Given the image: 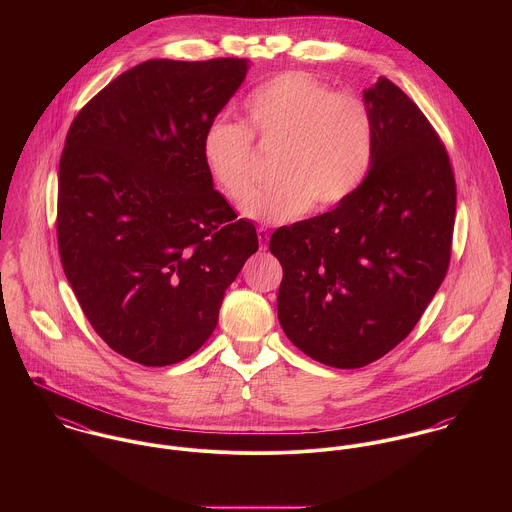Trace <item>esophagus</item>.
Here are the masks:
<instances>
[{
  "mask_svg": "<svg viewBox=\"0 0 512 512\" xmlns=\"http://www.w3.org/2000/svg\"><path fill=\"white\" fill-rule=\"evenodd\" d=\"M258 240H260V250H266V248H268V242H270V232H268V228H264V226L258 228Z\"/></svg>",
  "mask_w": 512,
  "mask_h": 512,
  "instance_id": "esophagus-1",
  "label": "esophagus"
}]
</instances>
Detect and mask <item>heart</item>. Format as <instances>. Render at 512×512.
Returning a JSON list of instances; mask_svg holds the SVG:
<instances>
[{"mask_svg": "<svg viewBox=\"0 0 512 512\" xmlns=\"http://www.w3.org/2000/svg\"><path fill=\"white\" fill-rule=\"evenodd\" d=\"M246 126L226 120L207 124L203 161L222 195L244 205L254 193V138L282 144L274 175L278 181L254 195L252 219L280 224L311 207L333 211L366 181L376 146L374 120L365 102L303 71L260 82L242 104Z\"/></svg>", "mask_w": 512, "mask_h": 512, "instance_id": "b5f03b06", "label": "heart"}]
</instances>
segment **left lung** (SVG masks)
I'll return each mask as SVG.
<instances>
[{
	"label": "left lung",
	"instance_id": "1",
	"mask_svg": "<svg viewBox=\"0 0 512 512\" xmlns=\"http://www.w3.org/2000/svg\"><path fill=\"white\" fill-rule=\"evenodd\" d=\"M376 146L341 207L278 228V317L307 357L370 365L404 341L439 290L455 222V177L438 132L388 78L365 90Z\"/></svg>",
	"mask_w": 512,
	"mask_h": 512
}]
</instances>
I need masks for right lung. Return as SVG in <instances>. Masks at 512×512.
<instances>
[{
	"instance_id": "add662e5",
	"label": "right lung",
	"mask_w": 512,
	"mask_h": 512,
	"mask_svg": "<svg viewBox=\"0 0 512 512\" xmlns=\"http://www.w3.org/2000/svg\"><path fill=\"white\" fill-rule=\"evenodd\" d=\"M246 59H153L114 78L78 114L59 163L65 276L104 343L144 366L203 347L226 288L258 250L201 155Z\"/></svg>"
}]
</instances>
